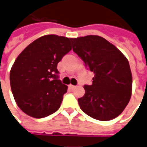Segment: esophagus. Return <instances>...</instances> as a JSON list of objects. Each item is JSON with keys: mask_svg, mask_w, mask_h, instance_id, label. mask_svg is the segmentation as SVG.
Listing matches in <instances>:
<instances>
[{"mask_svg": "<svg viewBox=\"0 0 147 147\" xmlns=\"http://www.w3.org/2000/svg\"><path fill=\"white\" fill-rule=\"evenodd\" d=\"M69 88H70V89H74V88H76V86L72 85V84H69Z\"/></svg>", "mask_w": 147, "mask_h": 147, "instance_id": "obj_1", "label": "esophagus"}]
</instances>
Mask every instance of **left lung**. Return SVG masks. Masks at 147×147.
Wrapping results in <instances>:
<instances>
[{
  "instance_id": "8db88e82",
  "label": "left lung",
  "mask_w": 147,
  "mask_h": 147,
  "mask_svg": "<svg viewBox=\"0 0 147 147\" xmlns=\"http://www.w3.org/2000/svg\"><path fill=\"white\" fill-rule=\"evenodd\" d=\"M73 51L94 72L91 85L78 98L80 109L93 119L109 121L122 113L132 95V78L126 57L98 36L72 38Z\"/></svg>"
}]
</instances>
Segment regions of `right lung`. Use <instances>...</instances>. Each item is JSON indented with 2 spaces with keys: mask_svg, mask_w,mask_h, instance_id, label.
<instances>
[{
  "mask_svg": "<svg viewBox=\"0 0 147 147\" xmlns=\"http://www.w3.org/2000/svg\"><path fill=\"white\" fill-rule=\"evenodd\" d=\"M71 38L46 35L29 44L15 59L10 84L18 106L41 119L59 109L67 86L59 80L57 64L72 46Z\"/></svg>",
  "mask_w": 147,
  "mask_h": 147,
  "instance_id": "obj_1",
  "label": "right lung"
}]
</instances>
